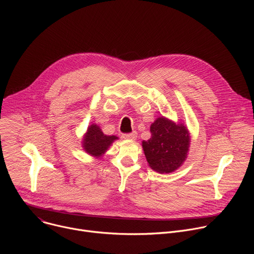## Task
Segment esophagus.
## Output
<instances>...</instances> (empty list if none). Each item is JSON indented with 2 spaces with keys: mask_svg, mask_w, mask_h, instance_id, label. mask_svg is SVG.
<instances>
[{
  "mask_svg": "<svg viewBox=\"0 0 254 254\" xmlns=\"http://www.w3.org/2000/svg\"><path fill=\"white\" fill-rule=\"evenodd\" d=\"M123 137L127 138V139H135L136 138V131H132V132H129V133H124Z\"/></svg>",
  "mask_w": 254,
  "mask_h": 254,
  "instance_id": "obj_1",
  "label": "esophagus"
}]
</instances>
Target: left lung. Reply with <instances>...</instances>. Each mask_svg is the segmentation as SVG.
<instances>
[{
	"label": "left lung",
	"instance_id": "1",
	"mask_svg": "<svg viewBox=\"0 0 254 254\" xmlns=\"http://www.w3.org/2000/svg\"><path fill=\"white\" fill-rule=\"evenodd\" d=\"M150 130V139L142 141L150 167L163 174L174 172L187 158L190 142L187 127L162 117L152 124Z\"/></svg>",
	"mask_w": 254,
	"mask_h": 254
}]
</instances>
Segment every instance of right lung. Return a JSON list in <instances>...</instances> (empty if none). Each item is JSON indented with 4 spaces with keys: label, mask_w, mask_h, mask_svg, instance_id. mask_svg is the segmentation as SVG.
Listing matches in <instances>:
<instances>
[{
    "label": "right lung",
    "mask_w": 254,
    "mask_h": 254,
    "mask_svg": "<svg viewBox=\"0 0 254 254\" xmlns=\"http://www.w3.org/2000/svg\"><path fill=\"white\" fill-rule=\"evenodd\" d=\"M115 139H118L116 135H105L99 127L91 125L87 129L82 143L84 150L88 154L99 157L107 150Z\"/></svg>",
    "instance_id": "right-lung-1"
}]
</instances>
